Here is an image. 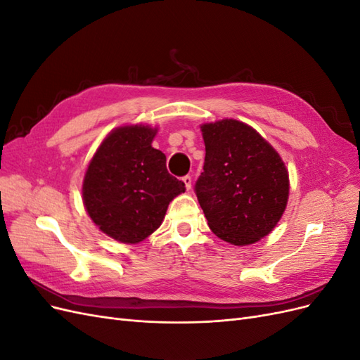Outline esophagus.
Masks as SVG:
<instances>
[{"mask_svg":"<svg viewBox=\"0 0 360 360\" xmlns=\"http://www.w3.org/2000/svg\"><path fill=\"white\" fill-rule=\"evenodd\" d=\"M183 183H184V186H186L188 191L192 189V177L191 176H184L183 177Z\"/></svg>","mask_w":360,"mask_h":360,"instance_id":"34e87169","label":"esophagus"}]
</instances>
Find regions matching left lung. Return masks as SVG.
I'll use <instances>...</instances> for the list:
<instances>
[{
    "instance_id": "1",
    "label": "left lung",
    "mask_w": 360,
    "mask_h": 360,
    "mask_svg": "<svg viewBox=\"0 0 360 360\" xmlns=\"http://www.w3.org/2000/svg\"><path fill=\"white\" fill-rule=\"evenodd\" d=\"M204 171L195 184L210 230L234 246L274 231L288 202L284 160L254 127L234 118L201 124Z\"/></svg>"
}]
</instances>
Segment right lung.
<instances>
[{"mask_svg":"<svg viewBox=\"0 0 360 360\" xmlns=\"http://www.w3.org/2000/svg\"><path fill=\"white\" fill-rule=\"evenodd\" d=\"M156 134L158 127L148 124L112 129L85 169V210L120 243L146 240L163 222L169 202L186 191L167 171V156L151 146Z\"/></svg>","mask_w":360,"mask_h":360,"instance_id":"add662e5","label":"right lung"}]
</instances>
